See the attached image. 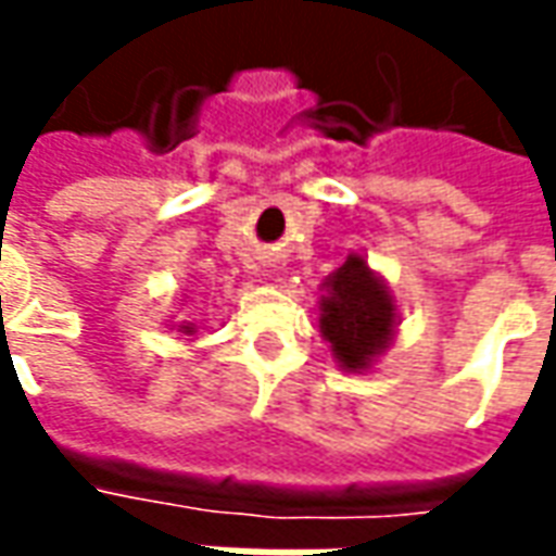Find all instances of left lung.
Here are the masks:
<instances>
[{
    "label": "left lung",
    "instance_id": "1",
    "mask_svg": "<svg viewBox=\"0 0 556 556\" xmlns=\"http://www.w3.org/2000/svg\"><path fill=\"white\" fill-rule=\"evenodd\" d=\"M399 306L387 278L368 266V256L353 250L346 263L321 281L318 331L331 346L340 371L365 374L393 346Z\"/></svg>",
    "mask_w": 556,
    "mask_h": 556
}]
</instances>
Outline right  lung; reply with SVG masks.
Masks as SVG:
<instances>
[{
	"label": "right lung",
	"instance_id": "add662e5",
	"mask_svg": "<svg viewBox=\"0 0 556 556\" xmlns=\"http://www.w3.org/2000/svg\"><path fill=\"white\" fill-rule=\"evenodd\" d=\"M169 331H179L182 337H188V340H191V337L198 333V328H194L191 321H179V325H169ZM182 337H179V340H182Z\"/></svg>",
	"mask_w": 556,
	"mask_h": 556
}]
</instances>
